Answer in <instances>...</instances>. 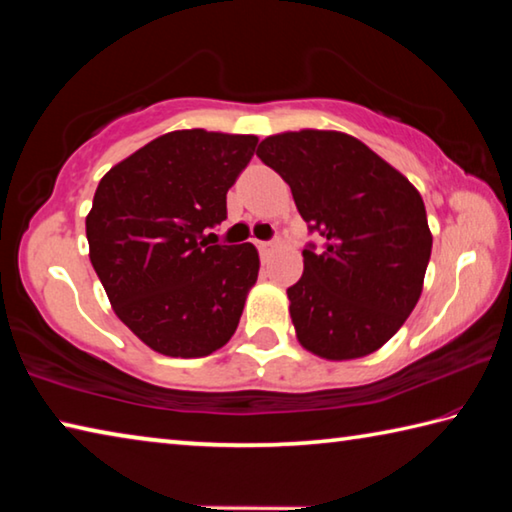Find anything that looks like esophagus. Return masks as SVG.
Returning a JSON list of instances; mask_svg holds the SVG:
<instances>
[{"label": "esophagus", "mask_w": 512, "mask_h": 512, "mask_svg": "<svg viewBox=\"0 0 512 512\" xmlns=\"http://www.w3.org/2000/svg\"><path fill=\"white\" fill-rule=\"evenodd\" d=\"M257 248H259V255H262V259H266L275 250V244L273 241H257Z\"/></svg>", "instance_id": "34e87169"}]
</instances>
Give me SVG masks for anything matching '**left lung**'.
Returning a JSON list of instances; mask_svg holds the SVG:
<instances>
[{
	"mask_svg": "<svg viewBox=\"0 0 512 512\" xmlns=\"http://www.w3.org/2000/svg\"><path fill=\"white\" fill-rule=\"evenodd\" d=\"M257 155L289 183L300 216L325 239L318 253L302 250L305 271L287 289L300 345L327 361L379 350L422 293L431 230L420 192L348 133L271 135Z\"/></svg>",
	"mask_w": 512,
	"mask_h": 512,
	"instance_id": "1",
	"label": "left lung"
}]
</instances>
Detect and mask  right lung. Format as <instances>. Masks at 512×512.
<instances>
[{"label": "right lung", "mask_w": 512, "mask_h": 512, "mask_svg": "<svg viewBox=\"0 0 512 512\" xmlns=\"http://www.w3.org/2000/svg\"><path fill=\"white\" fill-rule=\"evenodd\" d=\"M255 135L155 137L115 164L85 216L90 262L115 314L151 350L196 359L232 339L259 273L253 244L210 246Z\"/></svg>", "instance_id": "add662e5"}]
</instances>
